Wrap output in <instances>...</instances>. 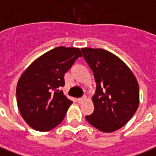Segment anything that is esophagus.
<instances>
[{
    "label": "esophagus",
    "instance_id": "34e87169",
    "mask_svg": "<svg viewBox=\"0 0 156 156\" xmlns=\"http://www.w3.org/2000/svg\"><path fill=\"white\" fill-rule=\"evenodd\" d=\"M85 99H86V96H83V97H82V98H78L77 101H78V103H79V104H81V103H83V102L84 101Z\"/></svg>",
    "mask_w": 156,
    "mask_h": 156
}]
</instances>
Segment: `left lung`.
<instances>
[{
  "label": "left lung",
  "instance_id": "left-lung-1",
  "mask_svg": "<svg viewBox=\"0 0 156 156\" xmlns=\"http://www.w3.org/2000/svg\"><path fill=\"white\" fill-rule=\"evenodd\" d=\"M83 58L94 75V110L86 116L98 130L110 133L123 127L136 112L140 94L137 80L127 65L101 48H82Z\"/></svg>",
  "mask_w": 156,
  "mask_h": 156
}]
</instances>
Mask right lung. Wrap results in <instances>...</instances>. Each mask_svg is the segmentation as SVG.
I'll return each instance as SVG.
<instances>
[{
  "label": "right lung",
  "instance_id": "right-lung-1",
  "mask_svg": "<svg viewBox=\"0 0 156 156\" xmlns=\"http://www.w3.org/2000/svg\"><path fill=\"white\" fill-rule=\"evenodd\" d=\"M79 57V48L58 47L41 55L22 73L16 86L17 105L32 129L51 130L64 119L73 102L59 88L65 84V73Z\"/></svg>",
  "mask_w": 156,
  "mask_h": 156
}]
</instances>
